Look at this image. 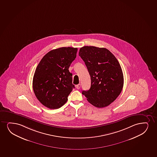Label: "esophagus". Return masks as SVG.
<instances>
[{"instance_id":"esophagus-1","label":"esophagus","mask_w":157,"mask_h":157,"mask_svg":"<svg viewBox=\"0 0 157 157\" xmlns=\"http://www.w3.org/2000/svg\"><path fill=\"white\" fill-rule=\"evenodd\" d=\"M80 87H81V84H78V85L76 86V88H77L78 89H79Z\"/></svg>"}]
</instances>
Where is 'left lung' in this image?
I'll return each instance as SVG.
<instances>
[{
	"label": "left lung",
	"mask_w": 157,
	"mask_h": 157,
	"mask_svg": "<svg viewBox=\"0 0 157 157\" xmlns=\"http://www.w3.org/2000/svg\"><path fill=\"white\" fill-rule=\"evenodd\" d=\"M79 56L91 80L90 89L82 94L95 107H107L116 99L123 87V73L119 62L109 50L94 46L80 48Z\"/></svg>",
	"instance_id": "obj_1"
}]
</instances>
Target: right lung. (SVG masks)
<instances>
[{
	"label": "right lung",
	"mask_w": 157,
	"mask_h": 157,
	"mask_svg": "<svg viewBox=\"0 0 157 157\" xmlns=\"http://www.w3.org/2000/svg\"><path fill=\"white\" fill-rule=\"evenodd\" d=\"M78 48L62 47L52 50L36 68L33 89L36 97L46 107L58 109L67 102L75 86L69 67L75 59Z\"/></svg>",
	"instance_id": "obj_1"
}]
</instances>
